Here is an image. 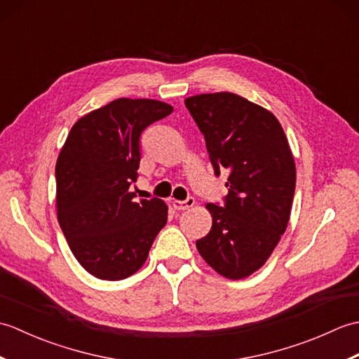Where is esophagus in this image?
I'll return each mask as SVG.
<instances>
[{"mask_svg": "<svg viewBox=\"0 0 359 359\" xmlns=\"http://www.w3.org/2000/svg\"><path fill=\"white\" fill-rule=\"evenodd\" d=\"M194 203H196L194 197H187L185 201H172V207L179 211H185L188 208L194 207Z\"/></svg>", "mask_w": 359, "mask_h": 359, "instance_id": "34e87169", "label": "esophagus"}]
</instances>
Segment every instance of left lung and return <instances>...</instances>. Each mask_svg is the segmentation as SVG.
Masks as SVG:
<instances>
[{
	"mask_svg": "<svg viewBox=\"0 0 359 359\" xmlns=\"http://www.w3.org/2000/svg\"><path fill=\"white\" fill-rule=\"evenodd\" d=\"M185 104L215 174L228 171L224 207L207 205L212 225L196 247L219 274L247 278L266 262L287 228L296 187L292 149L278 118L241 95L201 94Z\"/></svg>",
	"mask_w": 359,
	"mask_h": 359,
	"instance_id": "left-lung-1",
	"label": "left lung"
}]
</instances>
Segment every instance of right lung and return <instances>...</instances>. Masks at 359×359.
<instances>
[{
	"label": "right lung",
	"mask_w": 359,
	"mask_h": 359,
	"mask_svg": "<svg viewBox=\"0 0 359 359\" xmlns=\"http://www.w3.org/2000/svg\"><path fill=\"white\" fill-rule=\"evenodd\" d=\"M172 106L117 98L81 117L60 152L57 217L80 265L103 280L131 276L144 264L168 219L163 201L135 202L140 135Z\"/></svg>",
	"instance_id": "1"
}]
</instances>
